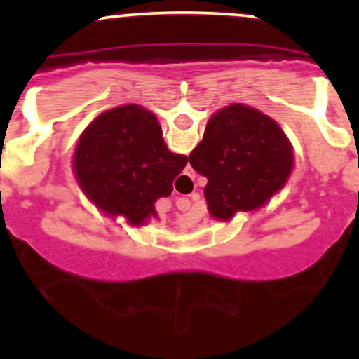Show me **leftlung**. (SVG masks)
<instances>
[{"instance_id": "obj_1", "label": "left lung", "mask_w": 359, "mask_h": 359, "mask_svg": "<svg viewBox=\"0 0 359 359\" xmlns=\"http://www.w3.org/2000/svg\"><path fill=\"white\" fill-rule=\"evenodd\" d=\"M189 163L208 180L210 215L229 220L236 212L264 206L287 184L293 151L274 119L243 104H231L208 119Z\"/></svg>"}]
</instances>
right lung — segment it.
Listing matches in <instances>:
<instances>
[{
  "instance_id": "1",
  "label": "right lung",
  "mask_w": 359,
  "mask_h": 359,
  "mask_svg": "<svg viewBox=\"0 0 359 359\" xmlns=\"http://www.w3.org/2000/svg\"><path fill=\"white\" fill-rule=\"evenodd\" d=\"M187 156L168 151L156 116L128 104L97 116L78 140L74 175L83 193L132 226L156 217L154 203L172 194Z\"/></svg>"
}]
</instances>
